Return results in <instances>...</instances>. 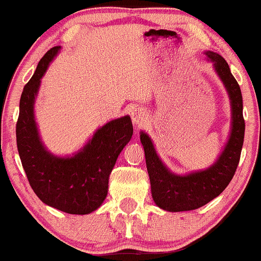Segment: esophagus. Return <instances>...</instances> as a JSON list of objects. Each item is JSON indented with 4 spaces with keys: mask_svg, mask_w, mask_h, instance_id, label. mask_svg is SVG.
Here are the masks:
<instances>
[{
    "mask_svg": "<svg viewBox=\"0 0 261 261\" xmlns=\"http://www.w3.org/2000/svg\"><path fill=\"white\" fill-rule=\"evenodd\" d=\"M130 115L135 126H141L146 121V119H147V114H146L145 110L141 109V108H135L134 110H131Z\"/></svg>",
    "mask_w": 261,
    "mask_h": 261,
    "instance_id": "obj_1",
    "label": "esophagus"
}]
</instances>
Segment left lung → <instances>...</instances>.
Returning <instances> with one entry per match:
<instances>
[{"mask_svg": "<svg viewBox=\"0 0 261 261\" xmlns=\"http://www.w3.org/2000/svg\"><path fill=\"white\" fill-rule=\"evenodd\" d=\"M203 54L208 61L212 62L217 76L228 93L232 114L230 133L223 151L212 166L180 175L167 168L157 154L151 137L141 131L140 139L145 149L152 197L155 205L166 211H191L214 200L232 180L241 158L245 130L241 88L222 56L210 50Z\"/></svg>", "mask_w": 261, "mask_h": 261, "instance_id": "8db88e82", "label": "left lung"}]
</instances>
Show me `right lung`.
<instances>
[{"mask_svg":"<svg viewBox=\"0 0 261 261\" xmlns=\"http://www.w3.org/2000/svg\"><path fill=\"white\" fill-rule=\"evenodd\" d=\"M60 49L55 46L45 54L23 89L16 126L18 153L41 201L66 214L88 215L106 200L110 173L133 137V122L128 115L107 122L72 155L60 157L47 151L38 131L34 104L41 77Z\"/></svg>","mask_w":261,"mask_h":261,"instance_id":"1","label":"right lung"}]
</instances>
